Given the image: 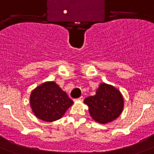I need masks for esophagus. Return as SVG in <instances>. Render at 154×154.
Returning <instances> with one entry per match:
<instances>
[{"label":"esophagus","instance_id":"1","mask_svg":"<svg viewBox=\"0 0 154 154\" xmlns=\"http://www.w3.org/2000/svg\"><path fill=\"white\" fill-rule=\"evenodd\" d=\"M83 100H84V97H80L79 98H77V101H83Z\"/></svg>","mask_w":154,"mask_h":154}]
</instances>
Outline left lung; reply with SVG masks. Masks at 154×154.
Segmentation results:
<instances>
[{"label":"left lung","mask_w":154,"mask_h":154,"mask_svg":"<svg viewBox=\"0 0 154 154\" xmlns=\"http://www.w3.org/2000/svg\"><path fill=\"white\" fill-rule=\"evenodd\" d=\"M89 106L92 118L101 124L112 122L119 117L124 107V99L121 92L115 87L102 83L94 96L84 100Z\"/></svg>","instance_id":"left-lung-1"}]
</instances>
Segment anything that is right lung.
<instances>
[{
  "label": "right lung",
  "mask_w": 154,
  "mask_h": 154,
  "mask_svg": "<svg viewBox=\"0 0 154 154\" xmlns=\"http://www.w3.org/2000/svg\"><path fill=\"white\" fill-rule=\"evenodd\" d=\"M73 104L54 82H45L37 86L30 95V106L35 116L45 122L60 119Z\"/></svg>",
  "instance_id": "right-lung-1"
}]
</instances>
